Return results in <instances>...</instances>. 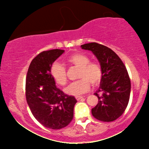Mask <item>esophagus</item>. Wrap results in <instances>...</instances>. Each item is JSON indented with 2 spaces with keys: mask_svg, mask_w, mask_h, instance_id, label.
<instances>
[{
  "mask_svg": "<svg viewBox=\"0 0 149 149\" xmlns=\"http://www.w3.org/2000/svg\"><path fill=\"white\" fill-rule=\"evenodd\" d=\"M83 97H82V96H76V99L77 100H81V99H83Z\"/></svg>",
  "mask_w": 149,
  "mask_h": 149,
  "instance_id": "esophagus-1",
  "label": "esophagus"
}]
</instances>
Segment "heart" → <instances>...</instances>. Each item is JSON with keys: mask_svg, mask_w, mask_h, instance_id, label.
Returning a JSON list of instances; mask_svg holds the SVG:
<instances>
[{"mask_svg": "<svg viewBox=\"0 0 149 149\" xmlns=\"http://www.w3.org/2000/svg\"><path fill=\"white\" fill-rule=\"evenodd\" d=\"M67 64L79 68L77 81L71 83L65 88L66 94L77 96L84 94L90 89V83L97 85L102 81L103 69L97 61H90V58L83 53L73 54L66 59ZM50 74L57 84L64 86L67 83L66 71L64 66L59 63L54 62L50 68Z\"/></svg>", "mask_w": 149, "mask_h": 149, "instance_id": "b5f03b06", "label": "heart"}]
</instances>
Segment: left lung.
<instances>
[{
	"label": "left lung",
	"mask_w": 149,
	"mask_h": 149,
	"mask_svg": "<svg viewBox=\"0 0 149 149\" xmlns=\"http://www.w3.org/2000/svg\"><path fill=\"white\" fill-rule=\"evenodd\" d=\"M80 47L92 51L103 69L100 87L95 93L99 101L92 109V116L102 122L115 120L125 111L130 95V79L125 66L116 53L107 46L90 42Z\"/></svg>",
	"instance_id": "1"
}]
</instances>
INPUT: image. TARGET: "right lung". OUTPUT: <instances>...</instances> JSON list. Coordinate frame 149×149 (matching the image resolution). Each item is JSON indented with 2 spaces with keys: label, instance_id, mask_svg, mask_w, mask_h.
Wrapping results in <instances>:
<instances>
[{
  "label": "right lung",
  "instance_id": "obj_1",
  "mask_svg": "<svg viewBox=\"0 0 149 149\" xmlns=\"http://www.w3.org/2000/svg\"><path fill=\"white\" fill-rule=\"evenodd\" d=\"M64 52L54 49L39 53L31 62L26 78V98L31 111L40 124L53 130L71 122L77 102L57 88L50 74L53 62Z\"/></svg>",
  "mask_w": 149,
  "mask_h": 149
}]
</instances>
